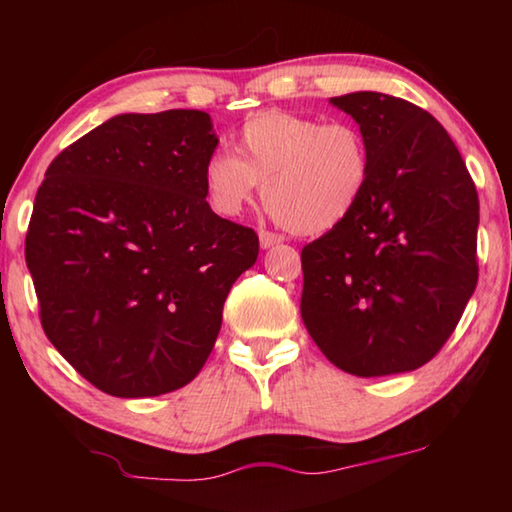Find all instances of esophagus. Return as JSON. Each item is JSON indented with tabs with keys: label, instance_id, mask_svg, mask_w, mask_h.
Instances as JSON below:
<instances>
[{
	"label": "esophagus",
	"instance_id": "1",
	"mask_svg": "<svg viewBox=\"0 0 512 512\" xmlns=\"http://www.w3.org/2000/svg\"><path fill=\"white\" fill-rule=\"evenodd\" d=\"M284 237L277 235V232H271V230H259V246L262 248H271L275 244H282Z\"/></svg>",
	"mask_w": 512,
	"mask_h": 512
}]
</instances>
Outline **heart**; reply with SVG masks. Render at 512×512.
Here are the masks:
<instances>
[{"mask_svg":"<svg viewBox=\"0 0 512 512\" xmlns=\"http://www.w3.org/2000/svg\"><path fill=\"white\" fill-rule=\"evenodd\" d=\"M372 155L354 121H320L268 110L244 121L230 153L205 162L210 205L237 216L264 185L273 219L298 235H320L357 210L370 185Z\"/></svg>","mask_w":512,"mask_h":512,"instance_id":"b5f03b06","label":"heart"}]
</instances>
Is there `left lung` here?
Wrapping results in <instances>:
<instances>
[{
    "instance_id": "8db88e82",
    "label": "left lung",
    "mask_w": 512,
    "mask_h": 512,
    "mask_svg": "<svg viewBox=\"0 0 512 512\" xmlns=\"http://www.w3.org/2000/svg\"><path fill=\"white\" fill-rule=\"evenodd\" d=\"M366 135L370 185L348 219L302 248L300 314L350 375L424 366L479 280V196L452 137L427 110L381 92L329 99Z\"/></svg>"
}]
</instances>
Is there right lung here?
Masks as SVG:
<instances>
[{
	"mask_svg": "<svg viewBox=\"0 0 512 512\" xmlns=\"http://www.w3.org/2000/svg\"><path fill=\"white\" fill-rule=\"evenodd\" d=\"M216 144L207 112H131L49 164L24 248L40 323L103 393L155 397L189 384L232 284L255 264V230L205 201Z\"/></svg>",
	"mask_w": 512,
	"mask_h": 512,
	"instance_id": "right-lung-1",
	"label": "right lung"
}]
</instances>
